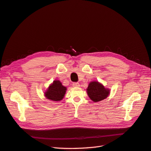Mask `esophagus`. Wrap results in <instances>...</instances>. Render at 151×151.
I'll return each mask as SVG.
<instances>
[{
  "label": "esophagus",
  "instance_id": "1",
  "mask_svg": "<svg viewBox=\"0 0 151 151\" xmlns=\"http://www.w3.org/2000/svg\"><path fill=\"white\" fill-rule=\"evenodd\" d=\"M72 86L74 87H76V88H79V87L80 86V84L78 83H73Z\"/></svg>",
  "mask_w": 151,
  "mask_h": 151
}]
</instances>
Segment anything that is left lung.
<instances>
[{"instance_id": "8db88e82", "label": "left lung", "mask_w": 151, "mask_h": 151, "mask_svg": "<svg viewBox=\"0 0 151 151\" xmlns=\"http://www.w3.org/2000/svg\"><path fill=\"white\" fill-rule=\"evenodd\" d=\"M86 92L89 98L96 103L106 99L109 95L110 90L98 81H91L86 89Z\"/></svg>"}]
</instances>
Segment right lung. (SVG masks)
<instances>
[{"label":"right lung","mask_w":151,"mask_h":151,"mask_svg":"<svg viewBox=\"0 0 151 151\" xmlns=\"http://www.w3.org/2000/svg\"><path fill=\"white\" fill-rule=\"evenodd\" d=\"M66 91L67 88L62 85L60 81L55 80L45 91L44 96L51 101H60L65 96Z\"/></svg>","instance_id":"right-lung-1"}]
</instances>
